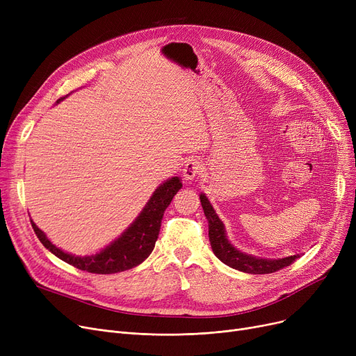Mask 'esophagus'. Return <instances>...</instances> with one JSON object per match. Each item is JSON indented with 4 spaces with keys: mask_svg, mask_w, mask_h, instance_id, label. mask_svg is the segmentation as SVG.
I'll return each instance as SVG.
<instances>
[{
    "mask_svg": "<svg viewBox=\"0 0 356 356\" xmlns=\"http://www.w3.org/2000/svg\"><path fill=\"white\" fill-rule=\"evenodd\" d=\"M203 170V164L197 159H191L186 161L183 168V177L184 180H193L196 176H199Z\"/></svg>",
    "mask_w": 356,
    "mask_h": 356,
    "instance_id": "1",
    "label": "esophagus"
}]
</instances>
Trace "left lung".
Masks as SVG:
<instances>
[{"instance_id":"obj_1","label":"left lung","mask_w":356,"mask_h":356,"mask_svg":"<svg viewBox=\"0 0 356 356\" xmlns=\"http://www.w3.org/2000/svg\"><path fill=\"white\" fill-rule=\"evenodd\" d=\"M200 203H202L204 216L208 219L209 241H211L212 251L223 264L248 274H270L290 266L298 257H300L297 254L286 258L267 259V258H259L245 252H241L228 241L223 222L216 215L211 202L208 200L207 196H204V193H200Z\"/></svg>"}]
</instances>
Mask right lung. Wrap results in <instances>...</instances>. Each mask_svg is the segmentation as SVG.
I'll return each mask as SVG.
<instances>
[{"label": "right lung", "mask_w": 356, "mask_h": 356, "mask_svg": "<svg viewBox=\"0 0 356 356\" xmlns=\"http://www.w3.org/2000/svg\"><path fill=\"white\" fill-rule=\"evenodd\" d=\"M62 99H59L58 104ZM181 186L183 184L180 181V177L177 176L160 184L154 191L153 196L147 202L141 213L121 234V236H118L114 242H111L106 248L93 255L76 257L67 254L53 245L47 239L46 234L33 220L31 227L37 238L40 239L42 244L51 254L73 267L93 274H114L125 271L141 264L154 250L164 211L170 204L173 196L181 189Z\"/></svg>", "instance_id": "1"}]
</instances>
